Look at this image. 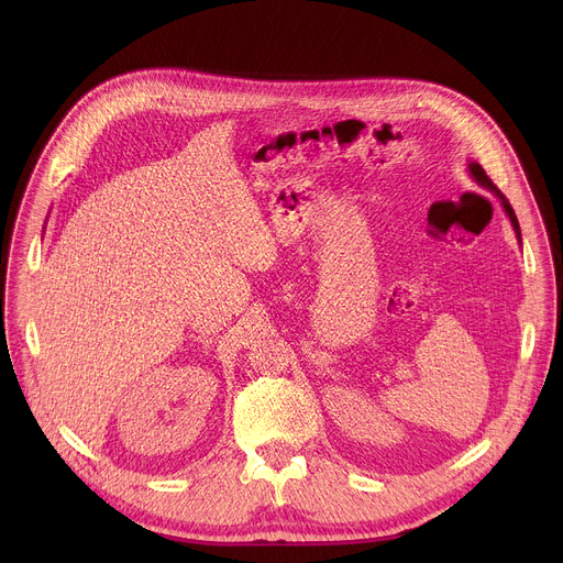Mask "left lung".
I'll list each match as a JSON object with an SVG mask.
<instances>
[{
    "label": "left lung",
    "instance_id": "1",
    "mask_svg": "<svg viewBox=\"0 0 563 563\" xmlns=\"http://www.w3.org/2000/svg\"><path fill=\"white\" fill-rule=\"evenodd\" d=\"M467 174H470V178L478 185V187H484V189H488L490 194H495L497 198H499V202H501V207H504V211H506V216L510 218V222H512V229H515V233H517V238H521V229H519V222H517V216H515V209L510 207V202H508V198L493 185V180L486 176V172H484V167H481L478 163H474V159H470L467 163Z\"/></svg>",
    "mask_w": 563,
    "mask_h": 563
}]
</instances>
